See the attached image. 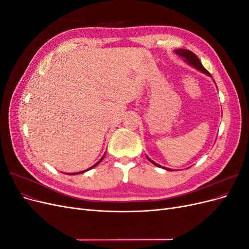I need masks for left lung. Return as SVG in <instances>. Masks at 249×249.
Here are the masks:
<instances>
[{
  "instance_id": "obj_1",
  "label": "left lung",
  "mask_w": 249,
  "mask_h": 249,
  "mask_svg": "<svg viewBox=\"0 0 249 249\" xmlns=\"http://www.w3.org/2000/svg\"><path fill=\"white\" fill-rule=\"evenodd\" d=\"M175 52H176V54H177V55H178L179 57L184 58L185 61H186L188 64H189V65L193 66L194 69H196L197 71H201V72H203V73L208 74L209 77H212V76H211V73H210V72L205 69V67L202 66V64H201V62H200V60L198 59V57H197L196 55L194 54V53H192V52H191V51H189V50H185V49H178V50H176ZM146 158H147V160H148V161L152 162L154 165H156V166H158V167H161V168H164V169H166V170L171 171V169L166 168V167H163V166H161V165L157 164L156 162L152 161V160L149 159L148 157H146Z\"/></svg>"
}]
</instances>
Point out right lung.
<instances>
[{
  "instance_id": "obj_1",
  "label": "right lung",
  "mask_w": 249,
  "mask_h": 249,
  "mask_svg": "<svg viewBox=\"0 0 249 249\" xmlns=\"http://www.w3.org/2000/svg\"><path fill=\"white\" fill-rule=\"evenodd\" d=\"M105 155H106V154H105ZM105 155L101 158V160L99 161V162H97V163H95L94 165H93V166H91V167H89L88 169H85V170H83V171H79V172H74V173H67V175H70V176H74V175H80V173H84V172H86V171H88V170H90V169H91V168H93V167H95L96 166V165H99L102 161H103V159H104V157H105Z\"/></svg>"
}]
</instances>
